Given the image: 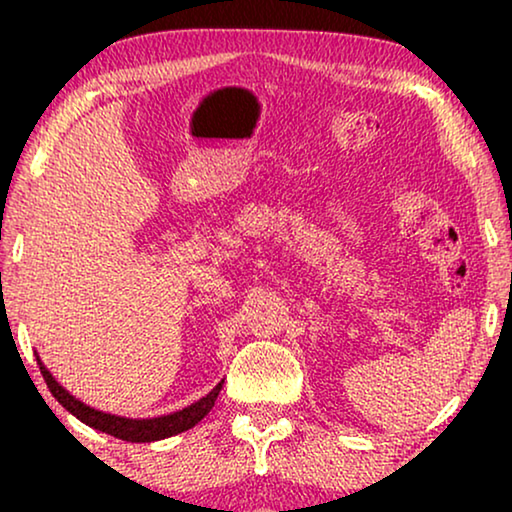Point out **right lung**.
I'll return each instance as SVG.
<instances>
[{"mask_svg":"<svg viewBox=\"0 0 512 512\" xmlns=\"http://www.w3.org/2000/svg\"><path fill=\"white\" fill-rule=\"evenodd\" d=\"M39 370H41V375H44L51 394L58 398V403L62 405V408L72 412V415L76 419H81L83 424L93 426V429L102 431V433H109V436H114V438L128 440V443H153V440H163V438L177 436V433H181V431L193 429V426L214 408L216 396H219V391L223 387V382H219L207 396H202L200 401H195L193 405H188V408L179 410V412H172V415L153 417V419H128V417L109 415V412H100V410L90 408V405H86V403H81L79 398H74L67 389H62L60 384L55 382V377L48 373V368L41 361H39Z\"/></svg>","mask_w":512,"mask_h":512,"instance_id":"obj_1","label":"right lung"}]
</instances>
